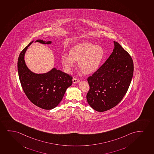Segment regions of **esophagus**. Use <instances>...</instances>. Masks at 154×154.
I'll list each match as a JSON object with an SVG mask.
<instances>
[{
    "label": "esophagus",
    "mask_w": 154,
    "mask_h": 154,
    "mask_svg": "<svg viewBox=\"0 0 154 154\" xmlns=\"http://www.w3.org/2000/svg\"><path fill=\"white\" fill-rule=\"evenodd\" d=\"M79 82V79L78 78H74L72 79V82L74 84H76Z\"/></svg>",
    "instance_id": "esophagus-1"
}]
</instances>
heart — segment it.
<instances>
[{"label": "heart", "instance_id": "heart-1", "mask_svg": "<svg viewBox=\"0 0 154 154\" xmlns=\"http://www.w3.org/2000/svg\"><path fill=\"white\" fill-rule=\"evenodd\" d=\"M104 56L101 46L90 43L78 44L70 49L69 55H63L61 61L63 66L70 70L79 61V67L84 73L90 74L98 70Z\"/></svg>", "mask_w": 154, "mask_h": 154}]
</instances>
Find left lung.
<instances>
[{"instance_id": "left-lung-1", "label": "left lung", "mask_w": 154, "mask_h": 154, "mask_svg": "<svg viewBox=\"0 0 154 154\" xmlns=\"http://www.w3.org/2000/svg\"><path fill=\"white\" fill-rule=\"evenodd\" d=\"M104 64L87 79L90 87L87 100L98 112L116 106L122 100L131 82L134 64L131 56L118 42Z\"/></svg>"}]
</instances>
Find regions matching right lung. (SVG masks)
<instances>
[{
	"label": "right lung",
	"mask_w": 154,
	"mask_h": 154,
	"mask_svg": "<svg viewBox=\"0 0 154 154\" xmlns=\"http://www.w3.org/2000/svg\"><path fill=\"white\" fill-rule=\"evenodd\" d=\"M35 42L49 44L51 41L41 40ZM30 42L22 50L18 57V71L22 89L32 103L38 107L51 110L58 106L67 88L72 85V77L64 72L53 68L45 74H37L28 69L24 62V54Z\"/></svg>",
	"instance_id": "1"
}]
</instances>
